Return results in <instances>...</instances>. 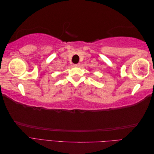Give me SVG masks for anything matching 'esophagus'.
<instances>
[{
  "label": "esophagus",
  "instance_id": "esophagus-1",
  "mask_svg": "<svg viewBox=\"0 0 154 154\" xmlns=\"http://www.w3.org/2000/svg\"><path fill=\"white\" fill-rule=\"evenodd\" d=\"M80 63H77V64L74 65V67H80Z\"/></svg>",
  "mask_w": 154,
  "mask_h": 154
}]
</instances>
